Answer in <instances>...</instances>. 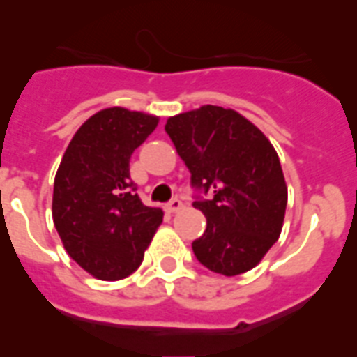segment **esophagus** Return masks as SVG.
Masks as SVG:
<instances>
[{"mask_svg":"<svg viewBox=\"0 0 357 357\" xmlns=\"http://www.w3.org/2000/svg\"><path fill=\"white\" fill-rule=\"evenodd\" d=\"M183 208V202L179 201V199H172L168 204H166V212H170V214H176L179 210Z\"/></svg>","mask_w":357,"mask_h":357,"instance_id":"1","label":"esophagus"}]
</instances>
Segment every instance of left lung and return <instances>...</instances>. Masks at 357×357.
I'll return each mask as SVG.
<instances>
[{
    "mask_svg": "<svg viewBox=\"0 0 357 357\" xmlns=\"http://www.w3.org/2000/svg\"><path fill=\"white\" fill-rule=\"evenodd\" d=\"M166 133L191 172V185L210 197L193 202L206 231L193 241L197 260L233 277L260 264L283 229L287 183L269 139L250 120L224 107L168 118Z\"/></svg>",
    "mask_w": 357,
    "mask_h": 357,
    "instance_id": "8db88e82",
    "label": "left lung"
}]
</instances>
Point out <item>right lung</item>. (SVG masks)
Returning a JSON list of instances; mask_svg holds the SVG:
<instances>
[{
    "label": "right lung",
    "instance_id": "obj_1",
    "mask_svg": "<svg viewBox=\"0 0 357 357\" xmlns=\"http://www.w3.org/2000/svg\"><path fill=\"white\" fill-rule=\"evenodd\" d=\"M158 116L110 107L95 112L68 143L53 185V224L74 262L102 281L128 277L164 212L141 202L130 178L133 151Z\"/></svg>",
    "mask_w": 357,
    "mask_h": 357
}]
</instances>
